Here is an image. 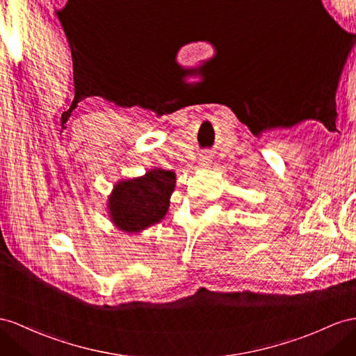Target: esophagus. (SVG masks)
Instances as JSON below:
<instances>
[{
  "label": "esophagus",
  "mask_w": 356,
  "mask_h": 356,
  "mask_svg": "<svg viewBox=\"0 0 356 356\" xmlns=\"http://www.w3.org/2000/svg\"><path fill=\"white\" fill-rule=\"evenodd\" d=\"M200 163H202L203 167H209L212 163V154L209 152H204L202 154V158H200Z\"/></svg>",
  "instance_id": "1"
}]
</instances>
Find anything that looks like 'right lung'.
<instances>
[{
    "label": "right lung",
    "mask_w": 356,
    "mask_h": 356,
    "mask_svg": "<svg viewBox=\"0 0 356 356\" xmlns=\"http://www.w3.org/2000/svg\"><path fill=\"white\" fill-rule=\"evenodd\" d=\"M176 172L153 168L141 177L117 181L108 197L113 224L126 233H140L159 222L170 207Z\"/></svg>",
    "instance_id": "right-lung-1"
}]
</instances>
